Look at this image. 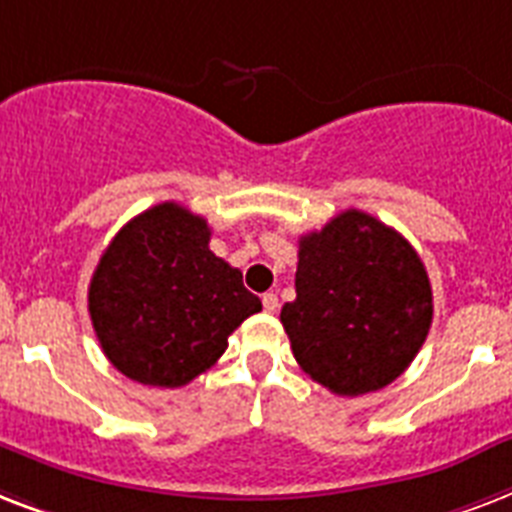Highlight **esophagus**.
Returning <instances> with one entry per match:
<instances>
[{
	"label": "esophagus",
	"mask_w": 512,
	"mask_h": 512,
	"mask_svg": "<svg viewBox=\"0 0 512 512\" xmlns=\"http://www.w3.org/2000/svg\"><path fill=\"white\" fill-rule=\"evenodd\" d=\"M261 304H264V312L275 315L277 307H280V301H277V293H264V296H261Z\"/></svg>",
	"instance_id": "1"
}]
</instances>
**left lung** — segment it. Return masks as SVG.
I'll return each mask as SVG.
<instances>
[{"mask_svg":"<svg viewBox=\"0 0 512 512\" xmlns=\"http://www.w3.org/2000/svg\"><path fill=\"white\" fill-rule=\"evenodd\" d=\"M304 374L336 395L395 382L433 323V288L406 237L363 211L299 240L296 299L280 312Z\"/></svg>","mask_w":512,"mask_h":512,"instance_id":"left-lung-1","label":"left lung"}]
</instances>
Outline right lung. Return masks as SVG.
Wrapping results in <instances>:
<instances>
[{"mask_svg": "<svg viewBox=\"0 0 512 512\" xmlns=\"http://www.w3.org/2000/svg\"><path fill=\"white\" fill-rule=\"evenodd\" d=\"M208 243V221L162 202L128 221L98 261L87 310L104 355L133 382L184 387L261 310L243 272Z\"/></svg>", "mask_w": 512, "mask_h": 512, "instance_id": "1", "label": "right lung"}]
</instances>
